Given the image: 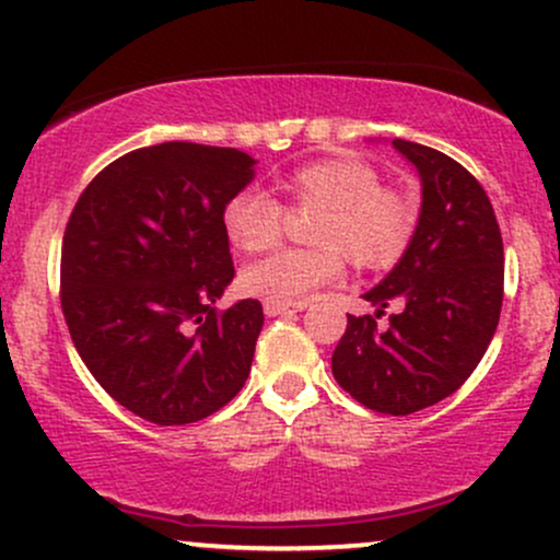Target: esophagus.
<instances>
[{
    "mask_svg": "<svg viewBox=\"0 0 560 560\" xmlns=\"http://www.w3.org/2000/svg\"><path fill=\"white\" fill-rule=\"evenodd\" d=\"M262 311H266V316H284V313L302 311V305H281V302H262Z\"/></svg>",
    "mask_w": 560,
    "mask_h": 560,
    "instance_id": "1",
    "label": "esophagus"
}]
</instances>
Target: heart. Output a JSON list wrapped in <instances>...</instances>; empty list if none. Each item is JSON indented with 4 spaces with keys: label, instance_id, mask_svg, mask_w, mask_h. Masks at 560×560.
Instances as JSON below:
<instances>
[{
    "label": "heart",
    "instance_id": "b5f03b06",
    "mask_svg": "<svg viewBox=\"0 0 560 560\" xmlns=\"http://www.w3.org/2000/svg\"><path fill=\"white\" fill-rule=\"evenodd\" d=\"M289 210H316L307 226L313 249H284L242 271V289L253 298L300 305L318 287L345 273V255L363 271L395 266L416 234L413 199L382 184L371 163L355 155H331L298 165L279 178ZM223 231L240 253L273 247L284 210L273 197L242 189L223 205Z\"/></svg>",
    "mask_w": 560,
    "mask_h": 560
}]
</instances>
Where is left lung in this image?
I'll list each match as a JSON object with an SVG mask.
<instances>
[{
	"label": "left lung",
	"mask_w": 560,
	"mask_h": 560,
	"mask_svg": "<svg viewBox=\"0 0 560 560\" xmlns=\"http://www.w3.org/2000/svg\"><path fill=\"white\" fill-rule=\"evenodd\" d=\"M421 176V215L410 247L363 298L376 317L401 305L387 330L347 316L331 355L339 387L376 413L408 416L445 400L485 355L503 307V236L490 197L445 152L395 139Z\"/></svg>",
	"instance_id": "8db88e82"
}]
</instances>
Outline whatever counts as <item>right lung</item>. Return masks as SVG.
I'll return each mask as SVG.
<instances>
[{
    "mask_svg": "<svg viewBox=\"0 0 560 560\" xmlns=\"http://www.w3.org/2000/svg\"><path fill=\"white\" fill-rule=\"evenodd\" d=\"M231 147L163 141L113 160L62 236L60 302L102 389L139 419H208L244 387L262 305L218 311L234 279L223 205L253 182Z\"/></svg>",
    "mask_w": 560,
    "mask_h": 560,
    "instance_id": "obj_1",
    "label": "right lung"
}]
</instances>
